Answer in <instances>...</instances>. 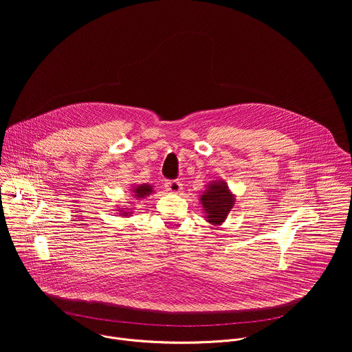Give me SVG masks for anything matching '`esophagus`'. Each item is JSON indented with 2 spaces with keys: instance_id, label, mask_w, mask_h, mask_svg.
I'll return each instance as SVG.
<instances>
[{
  "instance_id": "obj_1",
  "label": "esophagus",
  "mask_w": 352,
  "mask_h": 352,
  "mask_svg": "<svg viewBox=\"0 0 352 352\" xmlns=\"http://www.w3.org/2000/svg\"><path fill=\"white\" fill-rule=\"evenodd\" d=\"M166 188L171 193H179L182 190V184L179 181H168L166 182Z\"/></svg>"
}]
</instances>
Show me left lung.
<instances>
[{
	"label": "left lung",
	"instance_id": "obj_1",
	"mask_svg": "<svg viewBox=\"0 0 352 352\" xmlns=\"http://www.w3.org/2000/svg\"><path fill=\"white\" fill-rule=\"evenodd\" d=\"M208 223L221 226L235 205V195L223 179L212 181L199 196Z\"/></svg>",
	"mask_w": 352,
	"mask_h": 352
}]
</instances>
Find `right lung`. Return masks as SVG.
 Here are the masks:
<instances>
[{"label": "right lung", "mask_w": 352, "mask_h": 352, "mask_svg": "<svg viewBox=\"0 0 352 352\" xmlns=\"http://www.w3.org/2000/svg\"><path fill=\"white\" fill-rule=\"evenodd\" d=\"M155 190H153V186L148 185V184H139V185H132L131 188V195L133 199L136 200H140V199H144L146 196L152 195ZM131 205V204H129ZM117 212L120 213V216L122 217H129L133 212L131 209H126V206H122V208H118Z\"/></svg>", "instance_id": "add662e5"}]
</instances>
